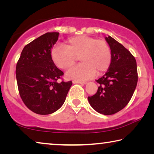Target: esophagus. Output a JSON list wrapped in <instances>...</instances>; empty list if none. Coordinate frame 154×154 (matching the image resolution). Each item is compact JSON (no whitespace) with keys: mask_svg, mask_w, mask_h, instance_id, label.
<instances>
[{"mask_svg":"<svg viewBox=\"0 0 154 154\" xmlns=\"http://www.w3.org/2000/svg\"><path fill=\"white\" fill-rule=\"evenodd\" d=\"M72 83H79V84H82V85L87 84V82H79V81H72Z\"/></svg>","mask_w":154,"mask_h":154,"instance_id":"34e87169","label":"esophagus"}]
</instances>
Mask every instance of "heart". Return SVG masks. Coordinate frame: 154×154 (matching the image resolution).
I'll use <instances>...</instances> for the list:
<instances>
[{"mask_svg":"<svg viewBox=\"0 0 154 154\" xmlns=\"http://www.w3.org/2000/svg\"><path fill=\"white\" fill-rule=\"evenodd\" d=\"M65 46L56 45L51 52L54 63L61 69L71 67L79 58L82 63L71 68L66 77L74 81H85L107 71L112 60L111 48L105 39L80 35L69 38Z\"/></svg>","mask_w":154,"mask_h":154,"instance_id":"heart-1","label":"heart"}]
</instances>
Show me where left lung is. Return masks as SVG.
Returning a JSON list of instances; mask_svg holds the SVG:
<instances>
[{"mask_svg":"<svg viewBox=\"0 0 154 154\" xmlns=\"http://www.w3.org/2000/svg\"><path fill=\"white\" fill-rule=\"evenodd\" d=\"M105 40L111 48V63L106 73L96 80L100 84L97 92L88 99L95 111L109 116L118 113L129 103L137 87L138 73L132 54L111 36Z\"/></svg>","mask_w":154,"mask_h":154,"instance_id":"obj_1","label":"left lung"}]
</instances>
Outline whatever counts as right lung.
I'll return each instance as SVG.
<instances>
[{
	"label": "right lung",
	"mask_w": 154,
	"mask_h": 154,
	"mask_svg": "<svg viewBox=\"0 0 154 154\" xmlns=\"http://www.w3.org/2000/svg\"><path fill=\"white\" fill-rule=\"evenodd\" d=\"M59 32H47L26 45L16 65L20 97L25 105L40 115L51 114L63 105L71 81L58 82L64 72L51 59V50Z\"/></svg>",
	"instance_id": "right-lung-1"
}]
</instances>
